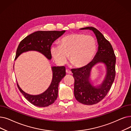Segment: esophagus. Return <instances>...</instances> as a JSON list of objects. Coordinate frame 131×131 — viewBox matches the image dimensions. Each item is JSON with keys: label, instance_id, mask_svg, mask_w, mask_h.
Returning <instances> with one entry per match:
<instances>
[{"label": "esophagus", "instance_id": "34e87169", "mask_svg": "<svg viewBox=\"0 0 131 131\" xmlns=\"http://www.w3.org/2000/svg\"><path fill=\"white\" fill-rule=\"evenodd\" d=\"M66 72L67 74H72V72L70 70H69V69H67L66 70Z\"/></svg>", "mask_w": 131, "mask_h": 131}]
</instances>
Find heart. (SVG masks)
Masks as SVG:
<instances>
[{
  "label": "heart",
  "mask_w": 131,
  "mask_h": 131,
  "mask_svg": "<svg viewBox=\"0 0 131 131\" xmlns=\"http://www.w3.org/2000/svg\"><path fill=\"white\" fill-rule=\"evenodd\" d=\"M96 50L97 43L93 36L73 33L61 38L59 45L52 47L51 53L60 64H65L69 55L70 60L74 66L82 67L92 60Z\"/></svg>",
  "instance_id": "b5f03b06"
}]
</instances>
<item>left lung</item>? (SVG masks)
Masks as SVG:
<instances>
[{
  "label": "left lung",
  "mask_w": 131,
  "mask_h": 131,
  "mask_svg": "<svg viewBox=\"0 0 131 131\" xmlns=\"http://www.w3.org/2000/svg\"><path fill=\"white\" fill-rule=\"evenodd\" d=\"M80 29L92 30L97 38L99 47L94 59L87 65L71 70L75 80L74 94L80 103L93 105L103 100L110 90L115 78L116 58L111 44L99 30L92 27ZM99 63L105 64L106 74L102 83L94 86L91 80V72L92 67Z\"/></svg>",
  "instance_id": "obj_1"
}]
</instances>
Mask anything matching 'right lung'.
<instances>
[{"label":"right lung","mask_w":131,"mask_h":131,"mask_svg":"<svg viewBox=\"0 0 131 131\" xmlns=\"http://www.w3.org/2000/svg\"><path fill=\"white\" fill-rule=\"evenodd\" d=\"M65 32L62 31H37L25 37L20 43L16 50L15 60L24 52L35 51L43 54L48 59H51V47L53 42ZM52 81L49 88L43 93L32 95L22 90L17 82V86L24 97L33 105L46 107L52 103L58 97V86L60 81L66 75L64 66H52Z\"/></svg>","instance_id":"add662e5"}]
</instances>
